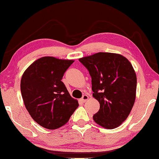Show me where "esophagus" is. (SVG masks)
<instances>
[{"label": "esophagus", "mask_w": 159, "mask_h": 159, "mask_svg": "<svg viewBox=\"0 0 159 159\" xmlns=\"http://www.w3.org/2000/svg\"><path fill=\"white\" fill-rule=\"evenodd\" d=\"M88 98H89V97H88V95H84L82 97V98L80 99V102H83V103H85V102L88 100Z\"/></svg>", "instance_id": "esophagus-1"}]
</instances>
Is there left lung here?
<instances>
[{"mask_svg":"<svg viewBox=\"0 0 159 159\" xmlns=\"http://www.w3.org/2000/svg\"><path fill=\"white\" fill-rule=\"evenodd\" d=\"M92 78L93 96L99 102L95 122L107 129L119 126L128 118L136 98L137 76L123 55L98 52L80 58Z\"/></svg>","mask_w":159,"mask_h":159,"instance_id":"left-lung-1","label":"left lung"}]
</instances>
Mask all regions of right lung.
I'll use <instances>...</instances> for the list:
<instances>
[{
    "label": "right lung",
    "mask_w": 159,
    "mask_h": 159,
    "mask_svg": "<svg viewBox=\"0 0 159 159\" xmlns=\"http://www.w3.org/2000/svg\"><path fill=\"white\" fill-rule=\"evenodd\" d=\"M74 61L43 57L32 63L21 76L24 103L32 118L42 127L50 130L61 127L79 107L61 81Z\"/></svg>",
    "instance_id": "obj_1"
}]
</instances>
